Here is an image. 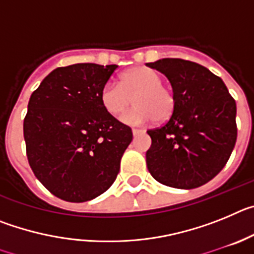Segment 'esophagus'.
Masks as SVG:
<instances>
[{
  "label": "esophagus",
  "instance_id": "esophagus-1",
  "mask_svg": "<svg viewBox=\"0 0 254 254\" xmlns=\"http://www.w3.org/2000/svg\"><path fill=\"white\" fill-rule=\"evenodd\" d=\"M132 133H133L134 136H137V134L145 133V129H142V128H132Z\"/></svg>",
  "mask_w": 254,
  "mask_h": 254
}]
</instances>
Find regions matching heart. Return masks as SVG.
Wrapping results in <instances>:
<instances>
[{
  "label": "heart",
  "instance_id": "b5f03b06",
  "mask_svg": "<svg viewBox=\"0 0 254 254\" xmlns=\"http://www.w3.org/2000/svg\"><path fill=\"white\" fill-rule=\"evenodd\" d=\"M136 107L122 117L127 125H141L155 120L165 122L176 108L172 90L163 85V77L155 69L145 66L132 67L120 76V85L107 82L100 90L103 108L113 117H118L131 105Z\"/></svg>",
  "mask_w": 254,
  "mask_h": 254
}]
</instances>
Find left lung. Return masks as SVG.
Listing matches in <instances>:
<instances>
[{
  "instance_id": "8db88e82",
  "label": "left lung",
  "mask_w": 254,
  "mask_h": 254,
  "mask_svg": "<svg viewBox=\"0 0 254 254\" xmlns=\"http://www.w3.org/2000/svg\"><path fill=\"white\" fill-rule=\"evenodd\" d=\"M146 64L167 76L176 98L168 122L147 131V169L164 186H203L225 167L235 146V100L219 76L196 62L163 58Z\"/></svg>"
}]
</instances>
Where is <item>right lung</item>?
Returning <instances> with one entry per match:
<instances>
[{"instance_id": "right-lung-1", "label": "right lung", "mask_w": 254, "mask_h": 254, "mask_svg": "<svg viewBox=\"0 0 254 254\" xmlns=\"http://www.w3.org/2000/svg\"><path fill=\"white\" fill-rule=\"evenodd\" d=\"M117 64L53 69L31 94L24 120L29 165L58 198L85 202L116 181L132 129L108 113L100 90Z\"/></svg>"}]
</instances>
